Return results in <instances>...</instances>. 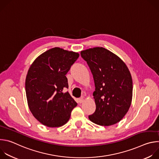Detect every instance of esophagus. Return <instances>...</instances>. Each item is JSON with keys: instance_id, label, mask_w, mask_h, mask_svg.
<instances>
[{"instance_id": "1", "label": "esophagus", "mask_w": 159, "mask_h": 159, "mask_svg": "<svg viewBox=\"0 0 159 159\" xmlns=\"http://www.w3.org/2000/svg\"><path fill=\"white\" fill-rule=\"evenodd\" d=\"M84 99L83 98H79V102L80 103L83 102H84Z\"/></svg>"}]
</instances>
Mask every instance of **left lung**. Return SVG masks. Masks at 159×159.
<instances>
[{"instance_id": "left-lung-1", "label": "left lung", "mask_w": 159, "mask_h": 159, "mask_svg": "<svg viewBox=\"0 0 159 159\" xmlns=\"http://www.w3.org/2000/svg\"><path fill=\"white\" fill-rule=\"evenodd\" d=\"M92 72L96 111L89 116L92 122L111 126L120 121L131 102L133 82L126 64L117 55L102 47L80 52Z\"/></svg>"}]
</instances>
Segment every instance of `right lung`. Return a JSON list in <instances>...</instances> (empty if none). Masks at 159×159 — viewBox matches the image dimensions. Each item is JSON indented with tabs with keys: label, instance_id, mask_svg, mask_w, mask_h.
Wrapping results in <instances>:
<instances>
[{
	"label": "right lung",
	"instance_id": "right-lung-1",
	"mask_svg": "<svg viewBox=\"0 0 159 159\" xmlns=\"http://www.w3.org/2000/svg\"><path fill=\"white\" fill-rule=\"evenodd\" d=\"M79 57L78 53L53 48L32 63L26 78L29 108L34 117L48 127H59L69 120L77 103L69 92L65 75Z\"/></svg>",
	"mask_w": 159,
	"mask_h": 159
}]
</instances>
